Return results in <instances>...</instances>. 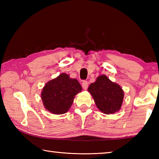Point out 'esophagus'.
Wrapping results in <instances>:
<instances>
[{
    "mask_svg": "<svg viewBox=\"0 0 159 159\" xmlns=\"http://www.w3.org/2000/svg\"><path fill=\"white\" fill-rule=\"evenodd\" d=\"M82 87L84 90H87L88 87V83L87 81H83L82 83Z\"/></svg>",
    "mask_w": 159,
    "mask_h": 159,
    "instance_id": "esophagus-1",
    "label": "esophagus"
}]
</instances>
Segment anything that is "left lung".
Wrapping results in <instances>:
<instances>
[{
	"label": "left lung",
	"mask_w": 159,
	"mask_h": 159,
	"mask_svg": "<svg viewBox=\"0 0 159 159\" xmlns=\"http://www.w3.org/2000/svg\"><path fill=\"white\" fill-rule=\"evenodd\" d=\"M89 92L99 110L105 114H112L121 108L124 92L122 88L112 82L106 75L97 78L88 87Z\"/></svg>",
	"instance_id": "1"
}]
</instances>
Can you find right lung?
I'll return each mask as SVG.
<instances>
[{"instance_id":"1","label":"right lung","mask_w":159,"mask_h":159,"mask_svg":"<svg viewBox=\"0 0 159 159\" xmlns=\"http://www.w3.org/2000/svg\"><path fill=\"white\" fill-rule=\"evenodd\" d=\"M81 90L82 87L77 79L61 73L45 84L41 92L43 104L51 114H65L71 108L75 96Z\"/></svg>"}]
</instances>
